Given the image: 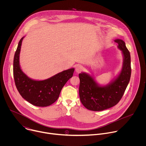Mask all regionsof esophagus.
Segmentation results:
<instances>
[{"instance_id": "1", "label": "esophagus", "mask_w": 146, "mask_h": 146, "mask_svg": "<svg viewBox=\"0 0 146 146\" xmlns=\"http://www.w3.org/2000/svg\"><path fill=\"white\" fill-rule=\"evenodd\" d=\"M83 69H84V68H83L81 65H77L76 67V73H80L81 72H82L83 70Z\"/></svg>"}]
</instances>
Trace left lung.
<instances>
[{"instance_id": "left-lung-1", "label": "left lung", "mask_w": 146, "mask_h": 146, "mask_svg": "<svg viewBox=\"0 0 146 146\" xmlns=\"http://www.w3.org/2000/svg\"><path fill=\"white\" fill-rule=\"evenodd\" d=\"M118 48L123 56L122 67L118 75L109 84L100 86L92 76L82 72L79 74L80 99L84 106L92 111H102L116 105L122 98L131 75V55L125 43L115 39Z\"/></svg>"}]
</instances>
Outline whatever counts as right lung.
Masks as SVG:
<instances>
[{
    "mask_svg": "<svg viewBox=\"0 0 146 146\" xmlns=\"http://www.w3.org/2000/svg\"><path fill=\"white\" fill-rule=\"evenodd\" d=\"M24 37L19 40L14 57L13 74L16 87L22 97L32 105L39 107L50 106L58 99L62 88L72 77L74 68L64 70L44 80L29 78L19 65V54Z\"/></svg>",
    "mask_w": 146,
    "mask_h": 146,
    "instance_id": "right-lung-1",
    "label": "right lung"
}]
</instances>
